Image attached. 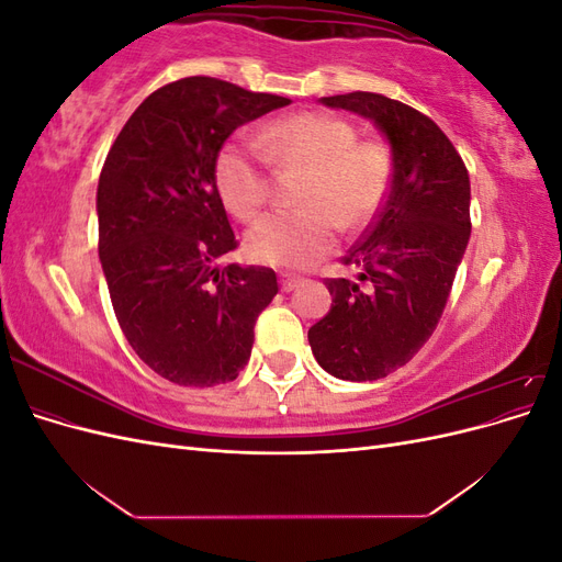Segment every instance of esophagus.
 Listing matches in <instances>:
<instances>
[{"instance_id": "34e87169", "label": "esophagus", "mask_w": 562, "mask_h": 562, "mask_svg": "<svg viewBox=\"0 0 562 562\" xmlns=\"http://www.w3.org/2000/svg\"><path fill=\"white\" fill-rule=\"evenodd\" d=\"M297 285H300V279H297V277H283V279H281V291H283V293L295 291Z\"/></svg>"}]
</instances>
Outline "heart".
I'll list each match as a JSON object with an SVG mask.
<instances>
[{"mask_svg":"<svg viewBox=\"0 0 562 562\" xmlns=\"http://www.w3.org/2000/svg\"><path fill=\"white\" fill-rule=\"evenodd\" d=\"M310 168L300 211H279L255 223L246 250L255 262L307 267L328 252L339 225L359 229L378 217L389 192L391 166L378 143H356L345 119L300 112L260 131V143L236 135L217 151L215 184L225 206L252 220L269 199L267 156Z\"/></svg>","mask_w":562,"mask_h":562,"instance_id":"heart-1","label":"heart"}]
</instances>
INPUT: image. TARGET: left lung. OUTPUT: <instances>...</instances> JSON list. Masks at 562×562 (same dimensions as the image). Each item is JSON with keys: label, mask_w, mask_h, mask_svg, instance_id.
<instances>
[{"label": "left lung", "mask_w": 562, "mask_h": 562, "mask_svg": "<svg viewBox=\"0 0 562 562\" xmlns=\"http://www.w3.org/2000/svg\"><path fill=\"white\" fill-rule=\"evenodd\" d=\"M321 105L368 119L391 151L384 206L345 258L359 281H326L330 312L307 335L333 378L372 382L411 361L436 330L469 244L471 184L448 135L422 112L366 91Z\"/></svg>", "instance_id": "left-lung-1"}]
</instances>
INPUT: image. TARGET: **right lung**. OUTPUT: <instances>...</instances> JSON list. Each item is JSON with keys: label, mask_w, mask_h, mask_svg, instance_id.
Masks as SVG:
<instances>
[{"label": "right lung", "mask_w": 562, "mask_h": 562, "mask_svg": "<svg viewBox=\"0 0 562 562\" xmlns=\"http://www.w3.org/2000/svg\"><path fill=\"white\" fill-rule=\"evenodd\" d=\"M291 100L187 77L143 100L98 180V255L128 345L164 380L239 378L252 328L279 293L267 267H215L236 248L215 184L229 135Z\"/></svg>", "instance_id": "right-lung-1"}]
</instances>
